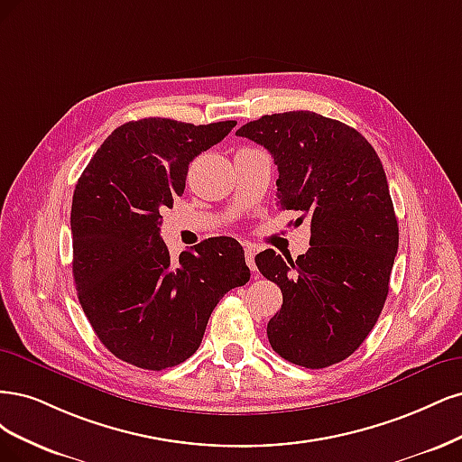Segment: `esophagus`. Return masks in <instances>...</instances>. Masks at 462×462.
Here are the masks:
<instances>
[{
	"label": "esophagus",
	"mask_w": 462,
	"mask_h": 462,
	"mask_svg": "<svg viewBox=\"0 0 462 462\" xmlns=\"http://www.w3.org/2000/svg\"><path fill=\"white\" fill-rule=\"evenodd\" d=\"M244 251H245V263L251 271H257L255 266V253H257V247L253 244H244Z\"/></svg>",
	"instance_id": "1"
}]
</instances>
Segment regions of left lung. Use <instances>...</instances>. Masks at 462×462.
I'll use <instances>...</instances> for the list:
<instances>
[{
    "label": "left lung",
    "instance_id": "left-lung-1",
    "mask_svg": "<svg viewBox=\"0 0 462 462\" xmlns=\"http://www.w3.org/2000/svg\"><path fill=\"white\" fill-rule=\"evenodd\" d=\"M278 167V209L307 218L310 247L295 261L273 249L255 263L282 290L266 336L286 361L326 368L356 351L380 317L399 226L385 172L363 134L312 111L264 115L236 132Z\"/></svg>",
    "mask_w": 462,
    "mask_h": 462
}]
</instances>
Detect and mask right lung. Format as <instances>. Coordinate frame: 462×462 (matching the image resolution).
I'll return each instance as SVG.
<instances>
[{
	"label": "right lung",
	"instance_id": "add662e5",
	"mask_svg": "<svg viewBox=\"0 0 462 462\" xmlns=\"http://www.w3.org/2000/svg\"><path fill=\"white\" fill-rule=\"evenodd\" d=\"M236 121L189 125L150 116L111 132L72 196V276L99 341L145 370L198 351L217 303L249 280L234 237H209L176 261L161 211L184 193L189 162L225 140Z\"/></svg>",
	"mask_w": 462,
	"mask_h": 462
}]
</instances>
